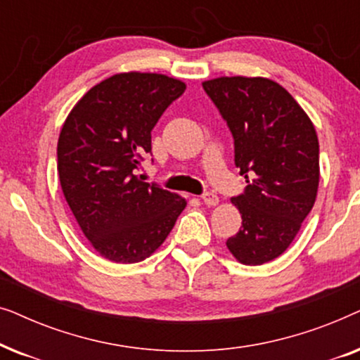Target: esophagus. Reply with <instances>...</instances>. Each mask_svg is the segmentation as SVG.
I'll return each instance as SVG.
<instances>
[{"label": "esophagus", "mask_w": 360, "mask_h": 360, "mask_svg": "<svg viewBox=\"0 0 360 360\" xmlns=\"http://www.w3.org/2000/svg\"><path fill=\"white\" fill-rule=\"evenodd\" d=\"M201 200H203V203L208 205V206H216L219 203L218 195L211 193V191H208V193H205V195H201Z\"/></svg>", "instance_id": "esophagus-1"}]
</instances>
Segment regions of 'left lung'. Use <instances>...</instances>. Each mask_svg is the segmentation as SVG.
<instances>
[{"mask_svg": "<svg viewBox=\"0 0 360 360\" xmlns=\"http://www.w3.org/2000/svg\"><path fill=\"white\" fill-rule=\"evenodd\" d=\"M203 88L228 122L234 164L248 181L231 198L243 226L226 245L240 264L262 265L287 250L316 200V131L295 98L269 78L219 77Z\"/></svg>", "mask_w": 360, "mask_h": 360, "instance_id": "8db88e82", "label": "left lung"}]
</instances>
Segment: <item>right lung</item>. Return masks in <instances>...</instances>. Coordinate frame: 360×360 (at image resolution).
I'll return each mask as SVG.
<instances>
[{"instance_id":"right-lung-1","label":"right lung","mask_w":360,"mask_h":360,"mask_svg":"<svg viewBox=\"0 0 360 360\" xmlns=\"http://www.w3.org/2000/svg\"><path fill=\"white\" fill-rule=\"evenodd\" d=\"M185 88L162 73H116L88 90L63 122V196L93 249L111 262L149 257L185 210V198L136 175L152 150V129Z\"/></svg>"}]
</instances>
